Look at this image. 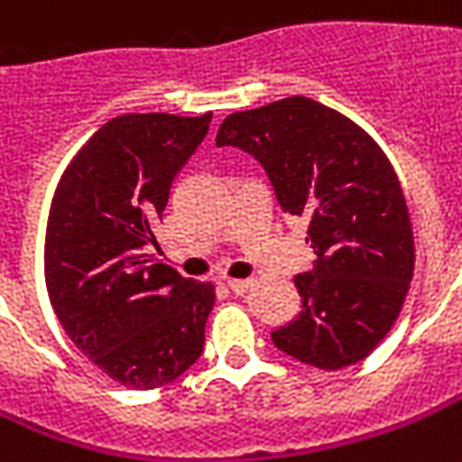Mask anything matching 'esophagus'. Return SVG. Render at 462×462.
Masks as SVG:
<instances>
[{"instance_id": "34e87169", "label": "esophagus", "mask_w": 462, "mask_h": 462, "mask_svg": "<svg viewBox=\"0 0 462 462\" xmlns=\"http://www.w3.org/2000/svg\"><path fill=\"white\" fill-rule=\"evenodd\" d=\"M251 285H254L251 280H230V282H227V287H230L235 295H243Z\"/></svg>"}]
</instances>
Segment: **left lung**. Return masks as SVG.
<instances>
[{"mask_svg":"<svg viewBox=\"0 0 462 462\" xmlns=\"http://www.w3.org/2000/svg\"><path fill=\"white\" fill-rule=\"evenodd\" d=\"M217 146L251 153L282 211L309 222L316 261L295 277L303 306L272 342L324 371L364 361L400 316L416 261L405 196L384 151L306 96L235 112Z\"/></svg>","mask_w":462,"mask_h":462,"instance_id":"1","label":"left lung"}]
</instances>
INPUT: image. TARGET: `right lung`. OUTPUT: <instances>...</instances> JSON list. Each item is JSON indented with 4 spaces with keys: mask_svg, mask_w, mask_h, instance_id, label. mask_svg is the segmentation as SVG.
<instances>
[{
    "mask_svg": "<svg viewBox=\"0 0 462 462\" xmlns=\"http://www.w3.org/2000/svg\"><path fill=\"white\" fill-rule=\"evenodd\" d=\"M211 115H123L75 153L54 190L43 272L68 337L133 390L175 382L204 353L214 285L162 261L153 225Z\"/></svg>",
    "mask_w": 462,
    "mask_h": 462,
    "instance_id": "right-lung-1",
    "label": "right lung"
}]
</instances>
